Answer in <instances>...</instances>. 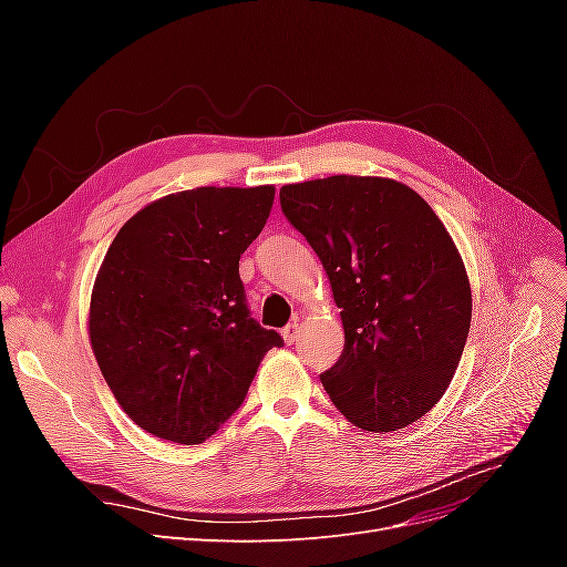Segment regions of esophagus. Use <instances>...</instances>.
<instances>
[{"instance_id": "34e87169", "label": "esophagus", "mask_w": 567, "mask_h": 567, "mask_svg": "<svg viewBox=\"0 0 567 567\" xmlns=\"http://www.w3.org/2000/svg\"><path fill=\"white\" fill-rule=\"evenodd\" d=\"M281 336H284V340L288 342V346H293V342H296V340H298V336H300V323H296V321H293V323H288L286 329L281 331Z\"/></svg>"}]
</instances>
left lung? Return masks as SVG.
<instances>
[{
    "label": "left lung",
    "instance_id": "8db88e82",
    "mask_svg": "<svg viewBox=\"0 0 567 567\" xmlns=\"http://www.w3.org/2000/svg\"><path fill=\"white\" fill-rule=\"evenodd\" d=\"M281 210L315 248L346 348L321 383L350 423L390 433L450 388L471 329L466 267L414 188L333 175L281 186Z\"/></svg>",
    "mask_w": 567,
    "mask_h": 567
}]
</instances>
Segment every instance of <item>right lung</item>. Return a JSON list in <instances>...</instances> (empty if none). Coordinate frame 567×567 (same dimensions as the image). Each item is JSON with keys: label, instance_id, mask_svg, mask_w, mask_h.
Listing matches in <instances>:
<instances>
[{"label": "right lung", "instance_id": "right-lung-1", "mask_svg": "<svg viewBox=\"0 0 567 567\" xmlns=\"http://www.w3.org/2000/svg\"><path fill=\"white\" fill-rule=\"evenodd\" d=\"M274 186H198L148 203L117 231L90 302L96 364L142 431L200 444L246 400L284 346L250 317L238 260Z\"/></svg>", "mask_w": 567, "mask_h": 567}]
</instances>
